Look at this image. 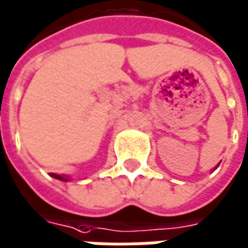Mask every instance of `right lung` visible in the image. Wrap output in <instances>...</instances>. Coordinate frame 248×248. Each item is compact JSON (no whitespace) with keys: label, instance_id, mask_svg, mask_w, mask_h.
Returning <instances> with one entry per match:
<instances>
[{"label":"right lung","instance_id":"1","mask_svg":"<svg viewBox=\"0 0 248 248\" xmlns=\"http://www.w3.org/2000/svg\"><path fill=\"white\" fill-rule=\"evenodd\" d=\"M53 178H55V179H58V181H62V182L70 181L67 176H61V175H57V173H53Z\"/></svg>","mask_w":248,"mask_h":248}]
</instances>
